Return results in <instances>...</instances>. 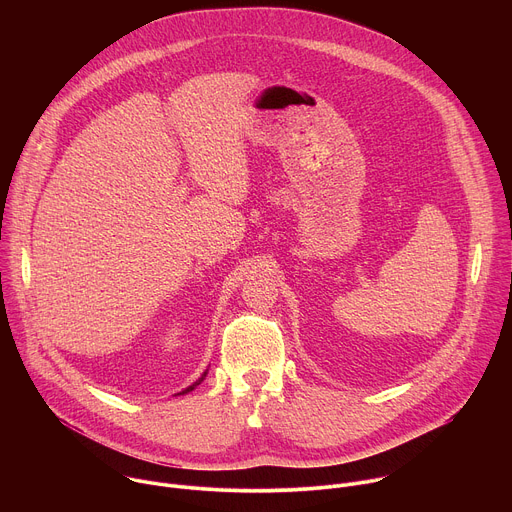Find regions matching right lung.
<instances>
[{"label": "right lung", "instance_id": "obj_1", "mask_svg": "<svg viewBox=\"0 0 512 512\" xmlns=\"http://www.w3.org/2000/svg\"><path fill=\"white\" fill-rule=\"evenodd\" d=\"M204 377H206V371H204V375H202V377H200V379H198V381H196V383H194V385H190V387H188V389H184V391H182V393H178V395H184V393H190V391H192V389H194V387H196V385H200V383H202V381H204Z\"/></svg>", "mask_w": 512, "mask_h": 512}]
</instances>
